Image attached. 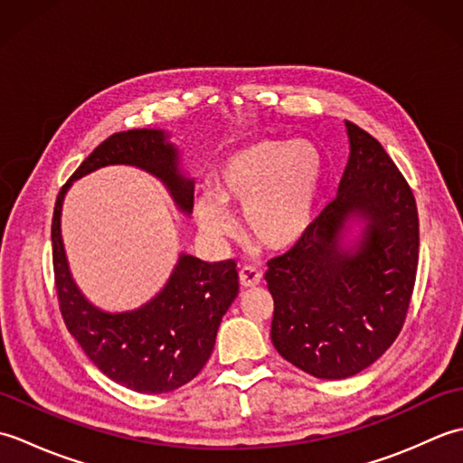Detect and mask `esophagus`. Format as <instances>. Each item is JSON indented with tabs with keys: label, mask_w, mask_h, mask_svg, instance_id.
<instances>
[{
	"label": "esophagus",
	"mask_w": 463,
	"mask_h": 463,
	"mask_svg": "<svg viewBox=\"0 0 463 463\" xmlns=\"http://www.w3.org/2000/svg\"><path fill=\"white\" fill-rule=\"evenodd\" d=\"M239 280H241L242 288H254L262 282V272L257 270V269H252V267H244L239 272Z\"/></svg>",
	"instance_id": "obj_1"
}]
</instances>
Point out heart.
Listing matches in <instances>:
<instances>
[{"label": "heart", "instance_id": "1", "mask_svg": "<svg viewBox=\"0 0 463 463\" xmlns=\"http://www.w3.org/2000/svg\"><path fill=\"white\" fill-rule=\"evenodd\" d=\"M322 175V155L308 141L250 143L216 166L214 194L196 196L194 221L206 239L222 241L234 229L224 206H237L250 239L260 247L290 249L314 219Z\"/></svg>", "mask_w": 463, "mask_h": 463}]
</instances>
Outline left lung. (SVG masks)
I'll list each match as a JSON object with an SVG mask.
<instances>
[{"label":"left lung","instance_id":"1","mask_svg":"<svg viewBox=\"0 0 463 463\" xmlns=\"http://www.w3.org/2000/svg\"><path fill=\"white\" fill-rule=\"evenodd\" d=\"M344 125L350 155L336 199L264 274L274 348L322 380L356 376L392 346L418 269L414 194L372 135Z\"/></svg>","mask_w":463,"mask_h":463}]
</instances>
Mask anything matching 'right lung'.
I'll list each match as a JSON object with an SVG mask.
<instances>
[{"mask_svg": "<svg viewBox=\"0 0 463 463\" xmlns=\"http://www.w3.org/2000/svg\"><path fill=\"white\" fill-rule=\"evenodd\" d=\"M115 165L149 173L179 213H193L194 181L169 131L131 129L105 139L71 175L55 203L52 242L59 308L67 330L107 378L141 394H165L191 382L211 358L216 330L239 294V272L232 260L211 264L181 252L165 287L139 308L109 312L95 307L69 269L61 211L75 181Z\"/></svg>", "mask_w": 463, "mask_h": 463, "instance_id": "1", "label": "right lung"}]
</instances>
